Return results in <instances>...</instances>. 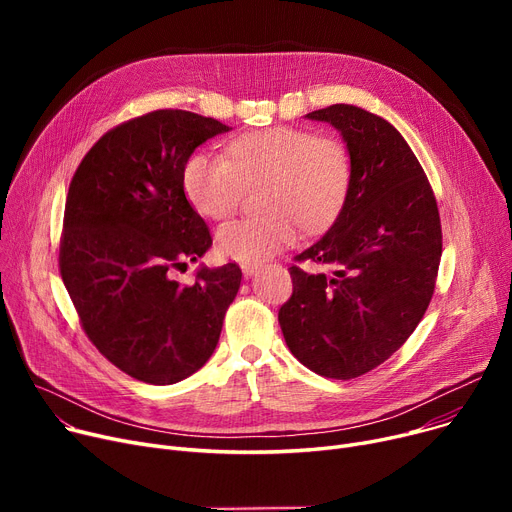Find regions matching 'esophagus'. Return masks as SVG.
Instances as JSON below:
<instances>
[{
    "mask_svg": "<svg viewBox=\"0 0 512 512\" xmlns=\"http://www.w3.org/2000/svg\"><path fill=\"white\" fill-rule=\"evenodd\" d=\"M257 270H259V263H242V274H245L247 278L253 276Z\"/></svg>",
    "mask_w": 512,
    "mask_h": 512,
    "instance_id": "34e87169",
    "label": "esophagus"
}]
</instances>
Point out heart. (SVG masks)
<instances>
[{
  "label": "heart",
  "mask_w": 512,
  "mask_h": 512,
  "mask_svg": "<svg viewBox=\"0 0 512 512\" xmlns=\"http://www.w3.org/2000/svg\"><path fill=\"white\" fill-rule=\"evenodd\" d=\"M263 184L259 218L220 228L218 251L240 263H261L292 245L301 226L321 230L340 213L353 182V157L334 134L301 126H270L242 134L228 157L195 153L182 172L184 195L197 213L226 220L245 197V186Z\"/></svg>",
  "instance_id": "heart-1"
}]
</instances>
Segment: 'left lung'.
<instances>
[{"mask_svg":"<svg viewBox=\"0 0 512 512\" xmlns=\"http://www.w3.org/2000/svg\"><path fill=\"white\" fill-rule=\"evenodd\" d=\"M340 130L353 157L336 222L294 257L278 321L290 353L317 375L353 380L407 342L434 297L440 211L419 159L384 118L336 103L307 114ZM311 260L328 273L303 271Z\"/></svg>","mask_w":512,"mask_h":512,"instance_id":"1","label":"left lung"}]
</instances>
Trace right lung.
I'll return each mask as SVG.
<instances>
[{
  "instance_id": "add662e5",
  "label": "right lung",
  "mask_w": 512,
  "mask_h": 512,
  "mask_svg": "<svg viewBox=\"0 0 512 512\" xmlns=\"http://www.w3.org/2000/svg\"><path fill=\"white\" fill-rule=\"evenodd\" d=\"M226 130L193 112L155 110L107 130L70 180L64 286L97 351L145 384H176L207 363L240 286L236 263L201 267L195 284L172 278L211 247L186 201L184 166Z\"/></svg>"
}]
</instances>
